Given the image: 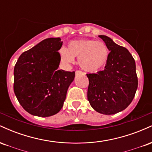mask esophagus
Masks as SVG:
<instances>
[{
	"label": "esophagus",
	"mask_w": 152,
	"mask_h": 152,
	"mask_svg": "<svg viewBox=\"0 0 152 152\" xmlns=\"http://www.w3.org/2000/svg\"><path fill=\"white\" fill-rule=\"evenodd\" d=\"M82 74V72L81 71H78V70L76 71V75H79V74Z\"/></svg>",
	"instance_id": "obj_1"
}]
</instances>
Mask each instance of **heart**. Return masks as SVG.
I'll list each match as a JSON object with an SVG mask.
<instances>
[{"label": "heart", "instance_id": "heart-1", "mask_svg": "<svg viewBox=\"0 0 152 152\" xmlns=\"http://www.w3.org/2000/svg\"><path fill=\"white\" fill-rule=\"evenodd\" d=\"M61 61L64 64H73L78 57V65L87 72H96L105 66L109 56V50L102 41L90 39L71 41L68 48L59 50Z\"/></svg>", "mask_w": 152, "mask_h": 152}]
</instances>
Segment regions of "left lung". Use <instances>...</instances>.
Listing matches in <instances>:
<instances>
[{
    "instance_id": "obj_1",
    "label": "left lung",
    "mask_w": 152,
    "mask_h": 152,
    "mask_svg": "<svg viewBox=\"0 0 152 152\" xmlns=\"http://www.w3.org/2000/svg\"><path fill=\"white\" fill-rule=\"evenodd\" d=\"M110 50L104 69L87 74V97L91 107L100 114L111 115L124 110L133 100L138 87L135 61L124 47L109 37L99 36Z\"/></svg>"
}]
</instances>
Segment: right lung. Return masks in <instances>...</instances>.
Masks as SVG:
<instances>
[{"instance_id":"right-lung-1","label":"right lung","mask_w":152,"mask_h":152,"mask_svg":"<svg viewBox=\"0 0 152 152\" xmlns=\"http://www.w3.org/2000/svg\"><path fill=\"white\" fill-rule=\"evenodd\" d=\"M60 38H46L23 52L14 67L13 90L29 114L48 117L59 112L75 71L58 70Z\"/></svg>"}]
</instances>
